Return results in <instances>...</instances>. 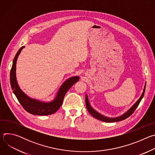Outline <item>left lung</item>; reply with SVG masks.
<instances>
[{"label":"left lung","mask_w":155,"mask_h":155,"mask_svg":"<svg viewBox=\"0 0 155 155\" xmlns=\"http://www.w3.org/2000/svg\"><path fill=\"white\" fill-rule=\"evenodd\" d=\"M145 87H146V84H145L143 91L140 97L137 100V101L133 105H132V107H130L125 114H124L123 115H122L121 116H120L119 117H117V118H108V117H104V116L102 115L101 114H99L97 112H96L95 110H94L91 107V105H90V104L89 103V101H88L87 95H86V97H85V102H86V108L88 112H89L94 118H96V119H97L99 120H101L102 121L107 122V123H113V122H117V121L124 120L126 119L127 118H128L129 117H130L132 114H133L135 110H136V109L137 108V107L139 105L142 99L143 98V97L144 96V93H145Z\"/></svg>","instance_id":"8db88e82"}]
</instances>
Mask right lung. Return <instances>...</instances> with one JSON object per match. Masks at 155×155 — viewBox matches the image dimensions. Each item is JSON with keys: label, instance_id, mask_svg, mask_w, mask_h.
<instances>
[{"label": "right lung", "instance_id": "right-lung-1", "mask_svg": "<svg viewBox=\"0 0 155 155\" xmlns=\"http://www.w3.org/2000/svg\"><path fill=\"white\" fill-rule=\"evenodd\" d=\"M24 48L25 47H22L16 54L10 71V80L13 92L20 104L23 106L26 111L29 114L36 115H48L53 114L60 108L66 93L68 91L74 84L78 81L79 77H71L64 81L60 87L56 98L50 102H43L29 97L21 90L18 86L16 78V61L21 50Z\"/></svg>", "mask_w": 155, "mask_h": 155}]
</instances>
